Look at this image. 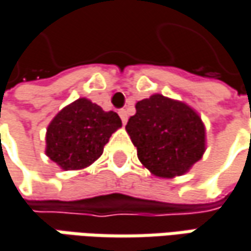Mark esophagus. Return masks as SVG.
Instances as JSON below:
<instances>
[{
  "mask_svg": "<svg viewBox=\"0 0 251 251\" xmlns=\"http://www.w3.org/2000/svg\"><path fill=\"white\" fill-rule=\"evenodd\" d=\"M119 116H121V119H122V124L125 125L126 122H127V111H126V109H121V111H119Z\"/></svg>",
  "mask_w": 251,
  "mask_h": 251,
  "instance_id": "34e87169",
  "label": "esophagus"
}]
</instances>
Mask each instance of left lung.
<instances>
[{
  "label": "left lung",
  "instance_id": "8db88e82",
  "mask_svg": "<svg viewBox=\"0 0 251 251\" xmlns=\"http://www.w3.org/2000/svg\"><path fill=\"white\" fill-rule=\"evenodd\" d=\"M126 130L142 165L159 177L183 175L204 152L199 115L186 103L159 94L136 103Z\"/></svg>",
  "mask_w": 251,
  "mask_h": 251
}]
</instances>
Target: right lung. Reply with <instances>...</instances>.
I'll list each match as a JSON object with an SVG mask.
<instances>
[{
    "instance_id": "right-lung-1",
    "label": "right lung",
    "mask_w": 251,
    "mask_h": 251,
    "mask_svg": "<svg viewBox=\"0 0 251 251\" xmlns=\"http://www.w3.org/2000/svg\"><path fill=\"white\" fill-rule=\"evenodd\" d=\"M121 126L116 112H105L81 98L52 119L47 129V155L64 170L83 169L102 155L103 146Z\"/></svg>"
}]
</instances>
